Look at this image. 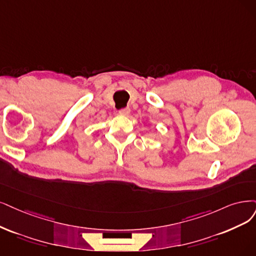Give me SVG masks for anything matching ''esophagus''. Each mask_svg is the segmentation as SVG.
<instances>
[{
	"mask_svg": "<svg viewBox=\"0 0 256 256\" xmlns=\"http://www.w3.org/2000/svg\"><path fill=\"white\" fill-rule=\"evenodd\" d=\"M130 112V110L128 108H122L119 110V114L121 116H128Z\"/></svg>",
	"mask_w": 256,
	"mask_h": 256,
	"instance_id": "1",
	"label": "esophagus"
}]
</instances>
